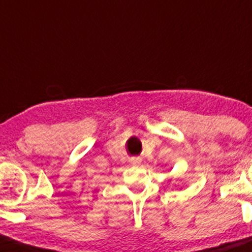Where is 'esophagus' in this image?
<instances>
[{
  "label": "esophagus",
  "instance_id": "34e87169",
  "mask_svg": "<svg viewBox=\"0 0 252 252\" xmlns=\"http://www.w3.org/2000/svg\"><path fill=\"white\" fill-rule=\"evenodd\" d=\"M130 162H131V164H140L141 159L139 157H132L130 159Z\"/></svg>",
  "mask_w": 252,
  "mask_h": 252
}]
</instances>
